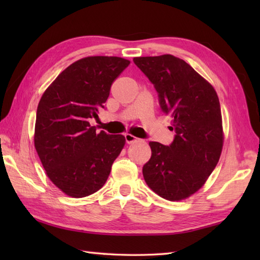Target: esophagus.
<instances>
[{
	"label": "esophagus",
	"mask_w": 260,
	"mask_h": 260,
	"mask_svg": "<svg viewBox=\"0 0 260 260\" xmlns=\"http://www.w3.org/2000/svg\"><path fill=\"white\" fill-rule=\"evenodd\" d=\"M125 140H126V143H127V144H133V143L141 142V140H140V139H137V137H135L134 135L128 134V133H126V134H125Z\"/></svg>",
	"instance_id": "obj_1"
}]
</instances>
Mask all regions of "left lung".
Returning <instances> with one entry per match:
<instances>
[{"label": "left lung", "mask_w": 260, "mask_h": 260, "mask_svg": "<svg viewBox=\"0 0 260 260\" xmlns=\"http://www.w3.org/2000/svg\"><path fill=\"white\" fill-rule=\"evenodd\" d=\"M133 61L155 87L161 108L171 115V128L176 133L170 146L150 142L152 155L143 167V176L165 200H184L204 185L221 155L218 95L189 63L172 54L136 57Z\"/></svg>", "instance_id": "left-lung-1"}]
</instances>
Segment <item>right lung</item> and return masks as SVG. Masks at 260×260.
Returning <instances> with one entry per match:
<instances>
[{
    "instance_id": "right-lung-1",
    "label": "right lung",
    "mask_w": 260,
    "mask_h": 260,
    "mask_svg": "<svg viewBox=\"0 0 260 260\" xmlns=\"http://www.w3.org/2000/svg\"><path fill=\"white\" fill-rule=\"evenodd\" d=\"M119 57H86L71 63L39 102L35 147L48 178L71 198L102 189L125 145L123 135L96 133L98 118L115 79L128 67Z\"/></svg>"
}]
</instances>
